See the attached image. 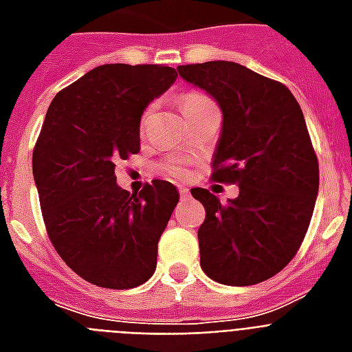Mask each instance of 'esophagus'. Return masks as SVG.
Here are the masks:
<instances>
[{
  "label": "esophagus",
  "mask_w": 352,
  "mask_h": 352,
  "mask_svg": "<svg viewBox=\"0 0 352 352\" xmlns=\"http://www.w3.org/2000/svg\"><path fill=\"white\" fill-rule=\"evenodd\" d=\"M179 193H181V199H184V201H188L190 199V190L184 186H179Z\"/></svg>",
  "instance_id": "34e87169"
}]
</instances>
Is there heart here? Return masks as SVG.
<instances>
[{"mask_svg": "<svg viewBox=\"0 0 352 352\" xmlns=\"http://www.w3.org/2000/svg\"><path fill=\"white\" fill-rule=\"evenodd\" d=\"M206 104H210L208 98L203 95H199V93H188V95L182 96V100H181L182 111H192V109L203 107L206 106ZM166 171H170L171 175H177V177L184 175V168H181L179 164L166 166Z\"/></svg>", "mask_w": 352, "mask_h": 352, "instance_id": "heart-1", "label": "heart"}]
</instances>
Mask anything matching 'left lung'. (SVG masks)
I'll use <instances>...</instances> for the list:
<instances>
[{
    "label": "left lung",
    "mask_w": 352,
    "mask_h": 352,
    "mask_svg": "<svg viewBox=\"0 0 352 352\" xmlns=\"http://www.w3.org/2000/svg\"><path fill=\"white\" fill-rule=\"evenodd\" d=\"M177 71L221 107L212 179L239 186L226 204L204 188L192 190L206 210L197 234L201 268L217 283H261L296 256L316 204L320 170L303 111L283 84L235 62Z\"/></svg>",
    "instance_id": "left-lung-1"
}]
</instances>
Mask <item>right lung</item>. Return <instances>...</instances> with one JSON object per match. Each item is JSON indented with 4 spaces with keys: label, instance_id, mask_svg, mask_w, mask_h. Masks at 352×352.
I'll return each instance as SVG.
<instances>
[{
    "label": "right lung",
    "instance_id": "obj_1",
    "mask_svg": "<svg viewBox=\"0 0 352 352\" xmlns=\"http://www.w3.org/2000/svg\"><path fill=\"white\" fill-rule=\"evenodd\" d=\"M177 78L173 67L106 63L60 91L32 153L47 234L69 268L104 289H133L157 268L179 192L155 179L117 184L115 162L140 151V117Z\"/></svg>",
    "mask_w": 352,
    "mask_h": 352
}]
</instances>
